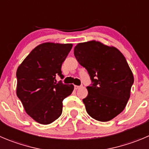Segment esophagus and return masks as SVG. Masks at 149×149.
I'll return each instance as SVG.
<instances>
[{"mask_svg": "<svg viewBox=\"0 0 149 149\" xmlns=\"http://www.w3.org/2000/svg\"><path fill=\"white\" fill-rule=\"evenodd\" d=\"M74 89H75V90H77V89H78V88H80V86H74Z\"/></svg>", "mask_w": 149, "mask_h": 149, "instance_id": "1", "label": "esophagus"}]
</instances>
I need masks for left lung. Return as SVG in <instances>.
Listing matches in <instances>:
<instances>
[{
    "label": "left lung",
    "instance_id": "8db88e82",
    "mask_svg": "<svg viewBox=\"0 0 149 149\" xmlns=\"http://www.w3.org/2000/svg\"><path fill=\"white\" fill-rule=\"evenodd\" d=\"M74 54L92 81L83 100L88 114L99 121H110L125 108L134 83L125 57L117 48L95 40L77 44Z\"/></svg>",
    "mask_w": 149,
    "mask_h": 149
}]
</instances>
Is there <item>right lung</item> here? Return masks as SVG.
<instances>
[{"instance_id":"right-lung-1","label":"right lung","mask_w":149,"mask_h":149,"mask_svg":"<svg viewBox=\"0 0 149 149\" xmlns=\"http://www.w3.org/2000/svg\"><path fill=\"white\" fill-rule=\"evenodd\" d=\"M72 44L45 42L30 52L17 70V96L24 109L36 122L49 124L62 113L63 100L74 90L73 85L57 83L63 78L61 66Z\"/></svg>"}]
</instances>
